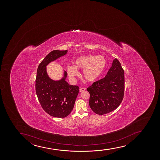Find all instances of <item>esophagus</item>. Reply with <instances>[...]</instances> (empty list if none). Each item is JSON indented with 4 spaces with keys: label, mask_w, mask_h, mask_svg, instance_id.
I'll return each instance as SVG.
<instances>
[{
    "label": "esophagus",
    "mask_w": 160,
    "mask_h": 160,
    "mask_svg": "<svg viewBox=\"0 0 160 160\" xmlns=\"http://www.w3.org/2000/svg\"><path fill=\"white\" fill-rule=\"evenodd\" d=\"M85 90H86V88H79V91L81 92H84Z\"/></svg>",
    "instance_id": "1"
}]
</instances>
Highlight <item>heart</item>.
<instances>
[{
	"label": "heart",
	"mask_w": 160,
	"mask_h": 160,
	"mask_svg": "<svg viewBox=\"0 0 160 160\" xmlns=\"http://www.w3.org/2000/svg\"><path fill=\"white\" fill-rule=\"evenodd\" d=\"M106 59L103 56L88 55L79 58L76 61L75 66L67 67L69 77L73 79L78 75L77 69H84L83 76L87 81L93 82L99 79L106 67Z\"/></svg>",
	"instance_id": "b5f03b06"
}]
</instances>
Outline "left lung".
Wrapping results in <instances>:
<instances>
[{
	"mask_svg": "<svg viewBox=\"0 0 160 160\" xmlns=\"http://www.w3.org/2000/svg\"><path fill=\"white\" fill-rule=\"evenodd\" d=\"M124 83V72L115 59L106 76L87 88L90 94V108L101 115L115 110L123 100Z\"/></svg>",
	"mask_w": 160,
	"mask_h": 160,
	"instance_id": "1",
	"label": "left lung"
}]
</instances>
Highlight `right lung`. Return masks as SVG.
Masks as SVG:
<instances>
[{
	"label": "right lung",
	"instance_id": "1",
	"mask_svg": "<svg viewBox=\"0 0 160 160\" xmlns=\"http://www.w3.org/2000/svg\"><path fill=\"white\" fill-rule=\"evenodd\" d=\"M67 52L68 50L51 52L39 64L37 70L35 88L38 99L44 111L54 118H64L69 115L79 93L77 85L69 84L64 78L52 81L46 73V65ZM67 74L64 72L65 77Z\"/></svg>",
	"mask_w": 160,
	"mask_h": 160
}]
</instances>
